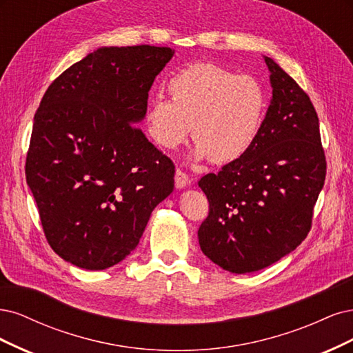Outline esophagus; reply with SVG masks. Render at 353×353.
Instances as JSON below:
<instances>
[{
	"label": "esophagus",
	"instance_id": "esophagus-1",
	"mask_svg": "<svg viewBox=\"0 0 353 353\" xmlns=\"http://www.w3.org/2000/svg\"><path fill=\"white\" fill-rule=\"evenodd\" d=\"M190 183V177L183 172V170L177 168L176 170V176H174V185L177 189H183Z\"/></svg>",
	"mask_w": 353,
	"mask_h": 353
}]
</instances>
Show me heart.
<instances>
[{"label": "heart", "instance_id": "b5f03b06", "mask_svg": "<svg viewBox=\"0 0 353 353\" xmlns=\"http://www.w3.org/2000/svg\"><path fill=\"white\" fill-rule=\"evenodd\" d=\"M172 101L155 97L146 111V129L164 150H176L190 130L193 157L217 164L242 158L263 124L267 95L255 77L214 63H196L170 77Z\"/></svg>", "mask_w": 353, "mask_h": 353}]
</instances>
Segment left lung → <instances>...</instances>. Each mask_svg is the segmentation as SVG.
Segmentation results:
<instances>
[{
  "label": "left lung",
  "mask_w": 353,
  "mask_h": 353,
  "mask_svg": "<svg viewBox=\"0 0 353 353\" xmlns=\"http://www.w3.org/2000/svg\"><path fill=\"white\" fill-rule=\"evenodd\" d=\"M264 60L272 99L254 145L198 183L210 202L198 230L202 252L236 274L274 264L302 243L327 170L310 97L277 63Z\"/></svg>",
  "instance_id": "8db88e82"
}]
</instances>
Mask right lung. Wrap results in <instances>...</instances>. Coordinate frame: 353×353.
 Masks as SVG:
<instances>
[{"label":"right lung","instance_id":"add662e5","mask_svg":"<svg viewBox=\"0 0 353 353\" xmlns=\"http://www.w3.org/2000/svg\"><path fill=\"white\" fill-rule=\"evenodd\" d=\"M174 51L104 47L64 70L37 110L26 181L57 255L85 270L119 264L174 188V164L136 126Z\"/></svg>","mask_w":353,"mask_h":353}]
</instances>
